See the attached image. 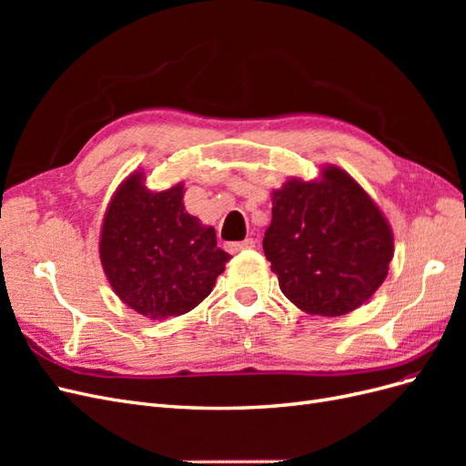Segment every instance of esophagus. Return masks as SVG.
I'll return each instance as SVG.
<instances>
[{
	"instance_id": "1",
	"label": "esophagus",
	"mask_w": 466,
	"mask_h": 466,
	"mask_svg": "<svg viewBox=\"0 0 466 466\" xmlns=\"http://www.w3.org/2000/svg\"><path fill=\"white\" fill-rule=\"evenodd\" d=\"M257 241L255 238H245V241H238V243H229V250L231 252H238V250H248V248H255Z\"/></svg>"
}]
</instances>
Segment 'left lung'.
Wrapping results in <instances>:
<instances>
[{
  "label": "left lung",
  "instance_id": "obj_1",
  "mask_svg": "<svg viewBox=\"0 0 466 466\" xmlns=\"http://www.w3.org/2000/svg\"><path fill=\"white\" fill-rule=\"evenodd\" d=\"M262 247L295 307L342 317L385 281L394 237L371 196L344 168L324 165L320 178H288L272 192V223Z\"/></svg>",
  "mask_w": 466,
  "mask_h": 466
}]
</instances>
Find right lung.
<instances>
[{
  "mask_svg": "<svg viewBox=\"0 0 466 466\" xmlns=\"http://www.w3.org/2000/svg\"><path fill=\"white\" fill-rule=\"evenodd\" d=\"M185 185L153 192L146 175L126 178L105 211L98 255L122 303L149 319L185 315L216 286L231 257L216 229L182 204Z\"/></svg>",
  "mask_w": 466,
  "mask_h": 466,
  "instance_id": "1",
  "label": "right lung"
}]
</instances>
